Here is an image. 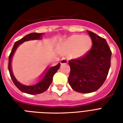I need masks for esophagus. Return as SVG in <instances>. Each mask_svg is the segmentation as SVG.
<instances>
[{
    "label": "esophagus",
    "mask_w": 123,
    "mask_h": 123,
    "mask_svg": "<svg viewBox=\"0 0 123 123\" xmlns=\"http://www.w3.org/2000/svg\"><path fill=\"white\" fill-rule=\"evenodd\" d=\"M68 63V60L66 58H62L61 61V64H66Z\"/></svg>",
    "instance_id": "34e87169"
}]
</instances>
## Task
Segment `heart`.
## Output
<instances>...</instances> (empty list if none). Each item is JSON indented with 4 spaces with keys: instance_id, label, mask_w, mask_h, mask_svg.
Returning a JSON list of instances; mask_svg holds the SVG:
<instances>
[{
    "instance_id": "b5f03b06",
    "label": "heart",
    "mask_w": 123,
    "mask_h": 123,
    "mask_svg": "<svg viewBox=\"0 0 123 123\" xmlns=\"http://www.w3.org/2000/svg\"><path fill=\"white\" fill-rule=\"evenodd\" d=\"M91 39L88 36L73 35L68 37L63 44L64 49L70 52V56L74 59L82 57L91 47Z\"/></svg>"
}]
</instances>
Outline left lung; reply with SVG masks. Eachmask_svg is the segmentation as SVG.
Instances as JSON below:
<instances>
[{
  "label": "left lung",
  "mask_w": 123,
  "mask_h": 123,
  "mask_svg": "<svg viewBox=\"0 0 123 123\" xmlns=\"http://www.w3.org/2000/svg\"><path fill=\"white\" fill-rule=\"evenodd\" d=\"M92 46L82 57L69 61L68 82L74 91L90 93L97 91L107 79L111 67L112 52L104 38L87 31Z\"/></svg>",
  "instance_id": "left-lung-1"
}]
</instances>
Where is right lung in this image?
Segmentation results:
<instances>
[{
    "instance_id": "1",
    "label": "right lung",
    "mask_w": 123,
    "mask_h": 123,
    "mask_svg": "<svg viewBox=\"0 0 123 123\" xmlns=\"http://www.w3.org/2000/svg\"><path fill=\"white\" fill-rule=\"evenodd\" d=\"M42 34L43 33L32 32V33L29 34L21 39L16 41L14 46L12 47L10 55L9 56L8 69L12 82H13L14 85L16 86V87L18 88L20 91H21L23 92H25V93L29 94H37L42 93L43 92L46 91L52 83L54 74L57 71V70L60 68L61 64H60V63H59L57 65L48 68L44 72L42 78L39 80V82H37L36 84H34L32 86H25V85H23V84H20L19 82H18L13 75L12 69H11V60H12V56L14 55V52L16 51V48H18V46L20 44H22V43L25 42V41H30V40L41 39V37H42Z\"/></svg>"
}]
</instances>
